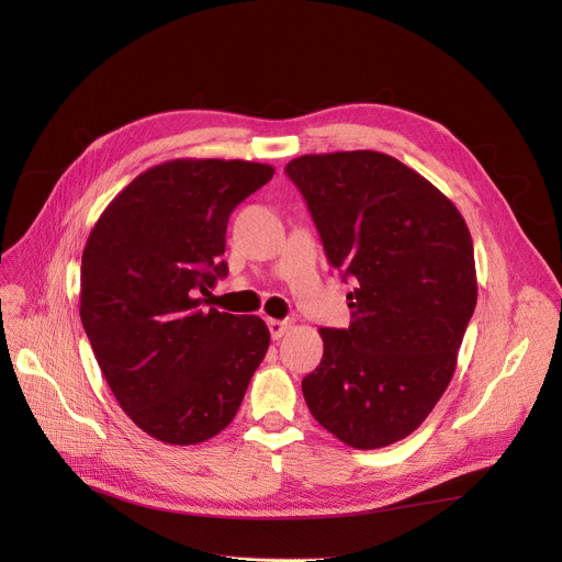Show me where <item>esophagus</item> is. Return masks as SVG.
I'll return each instance as SVG.
<instances>
[{"label":"esophagus","mask_w":562,"mask_h":562,"mask_svg":"<svg viewBox=\"0 0 562 562\" xmlns=\"http://www.w3.org/2000/svg\"><path fill=\"white\" fill-rule=\"evenodd\" d=\"M289 329H291V323H289V321H276V318L269 321V331H271V338H273V340L282 338Z\"/></svg>","instance_id":"obj_1"}]
</instances>
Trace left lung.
I'll use <instances>...</instances> for the list:
<instances>
[{
    "mask_svg": "<svg viewBox=\"0 0 562 562\" xmlns=\"http://www.w3.org/2000/svg\"><path fill=\"white\" fill-rule=\"evenodd\" d=\"M284 170L329 265L356 284L349 327H321L304 401L342 443L390 446L424 424L454 374L477 302L469 226L441 190L381 151L304 155Z\"/></svg>",
    "mask_w": 562,
    "mask_h": 562,
    "instance_id": "1",
    "label": "left lung"
}]
</instances>
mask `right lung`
<instances>
[{"instance_id":"add662e5","label":"right lung","mask_w":562,"mask_h":562,"mask_svg":"<svg viewBox=\"0 0 562 562\" xmlns=\"http://www.w3.org/2000/svg\"><path fill=\"white\" fill-rule=\"evenodd\" d=\"M273 166L175 159L138 175L100 215L80 267V321L127 417L164 443L190 446L237 415L269 349L258 316L201 310L228 273V217Z\"/></svg>"}]
</instances>
